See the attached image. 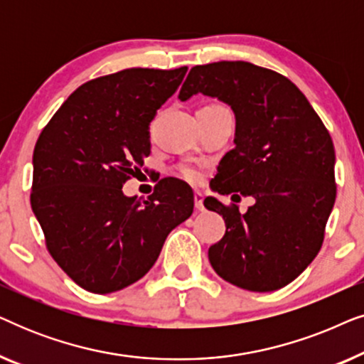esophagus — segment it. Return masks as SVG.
I'll return each instance as SVG.
<instances>
[{"label":"esophagus","instance_id":"34e87169","mask_svg":"<svg viewBox=\"0 0 364 364\" xmlns=\"http://www.w3.org/2000/svg\"><path fill=\"white\" fill-rule=\"evenodd\" d=\"M193 203H196V208L198 212L205 210V207H203V196L200 192H196V196H193Z\"/></svg>","mask_w":364,"mask_h":364}]
</instances>
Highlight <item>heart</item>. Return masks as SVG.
Returning a JSON list of instances; mask_svg holds the SVG:
<instances>
[{"label": "heart", "instance_id": "1", "mask_svg": "<svg viewBox=\"0 0 364 364\" xmlns=\"http://www.w3.org/2000/svg\"><path fill=\"white\" fill-rule=\"evenodd\" d=\"M212 106H215V104H212ZM177 173L183 178V181H187L191 183H198L202 181L200 168H198L197 166H193V164H182V166H178Z\"/></svg>", "mask_w": 364, "mask_h": 364}]
</instances>
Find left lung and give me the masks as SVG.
<instances>
[{
	"label": "left lung",
	"instance_id": "left-lung-1",
	"mask_svg": "<svg viewBox=\"0 0 364 364\" xmlns=\"http://www.w3.org/2000/svg\"><path fill=\"white\" fill-rule=\"evenodd\" d=\"M197 92L227 102L237 121L235 147L222 157L212 188L255 198L245 213L237 203L205 198L227 225L222 240L208 248V260L218 277L243 290H278L323 245L336 198L330 132L290 79L252 63L193 66L178 99Z\"/></svg>",
	"mask_w": 364,
	"mask_h": 364
}]
</instances>
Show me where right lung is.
Wrapping results in <instances>:
<instances>
[{"instance_id":"obj_1","label":"right lung","mask_w":364,"mask_h":364,"mask_svg":"<svg viewBox=\"0 0 364 364\" xmlns=\"http://www.w3.org/2000/svg\"><path fill=\"white\" fill-rule=\"evenodd\" d=\"M186 73L129 68L91 79L39 134L33 212L49 255L84 290L104 295L141 280L192 215L193 192L178 178H162L147 200L122 193L151 154L149 124Z\"/></svg>"}]
</instances>
